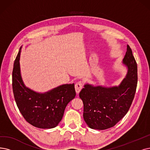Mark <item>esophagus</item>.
<instances>
[{
  "label": "esophagus",
  "instance_id": "esophagus-1",
  "mask_svg": "<svg viewBox=\"0 0 150 150\" xmlns=\"http://www.w3.org/2000/svg\"><path fill=\"white\" fill-rule=\"evenodd\" d=\"M83 87V83L81 81H79L78 82H77L75 84V90L76 93L78 94L80 91H81V89Z\"/></svg>",
  "mask_w": 150,
  "mask_h": 150
}]
</instances>
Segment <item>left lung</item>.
Returning <instances> with one entry per match:
<instances>
[{"instance_id": "obj_1", "label": "left lung", "mask_w": 150, "mask_h": 150, "mask_svg": "<svg viewBox=\"0 0 150 150\" xmlns=\"http://www.w3.org/2000/svg\"><path fill=\"white\" fill-rule=\"evenodd\" d=\"M127 68L125 78L118 86L105 87L86 83L79 93L83 101V117L93 129L111 128L127 114L136 92L137 65L129 45L122 59Z\"/></svg>"}]
</instances>
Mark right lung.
Returning a JSON list of instances; mask_svg holds the SVG:
<instances>
[{
  "label": "right lung",
  "instance_id": "obj_1",
  "mask_svg": "<svg viewBox=\"0 0 150 150\" xmlns=\"http://www.w3.org/2000/svg\"><path fill=\"white\" fill-rule=\"evenodd\" d=\"M20 47L14 62L12 87L16 103L25 120L40 129H52L62 121L67 105L75 98L74 83H66L44 93L35 92L24 83L20 69Z\"/></svg>",
  "mask_w": 150,
  "mask_h": 150
}]
</instances>
